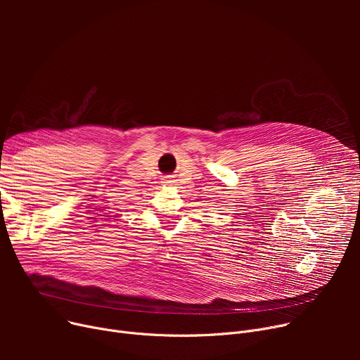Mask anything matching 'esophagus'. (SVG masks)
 <instances>
[{"mask_svg": "<svg viewBox=\"0 0 360 360\" xmlns=\"http://www.w3.org/2000/svg\"><path fill=\"white\" fill-rule=\"evenodd\" d=\"M165 184H166V185H169V184H170V181H166V182H165Z\"/></svg>", "mask_w": 360, "mask_h": 360, "instance_id": "1", "label": "esophagus"}]
</instances>
